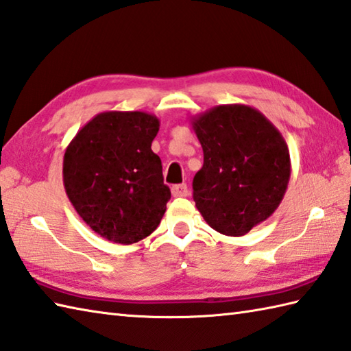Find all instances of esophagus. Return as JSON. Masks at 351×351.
Listing matches in <instances>:
<instances>
[{
    "mask_svg": "<svg viewBox=\"0 0 351 351\" xmlns=\"http://www.w3.org/2000/svg\"><path fill=\"white\" fill-rule=\"evenodd\" d=\"M171 195L175 197H185L189 196V189H187V184H178L171 187Z\"/></svg>",
    "mask_w": 351,
    "mask_h": 351,
    "instance_id": "esophagus-1",
    "label": "esophagus"
}]
</instances>
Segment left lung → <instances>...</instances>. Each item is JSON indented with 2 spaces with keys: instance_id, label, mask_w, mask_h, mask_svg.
<instances>
[{
  "instance_id": "left-lung-1",
  "label": "left lung",
  "mask_w": 351,
  "mask_h": 351,
  "mask_svg": "<svg viewBox=\"0 0 351 351\" xmlns=\"http://www.w3.org/2000/svg\"><path fill=\"white\" fill-rule=\"evenodd\" d=\"M204 149L193 199L214 230L241 237L278 210L291 176L285 138L259 110L217 106L191 116Z\"/></svg>"
}]
</instances>
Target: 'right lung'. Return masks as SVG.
I'll list each match as a JSON object with an SVG mask.
<instances>
[{"instance_id": "right-lung-1", "label": "right lung", "mask_w": 351, "mask_h": 351, "mask_svg": "<svg viewBox=\"0 0 351 351\" xmlns=\"http://www.w3.org/2000/svg\"><path fill=\"white\" fill-rule=\"evenodd\" d=\"M158 130V117L145 111H104L66 147V195L86 225L111 243L143 240L166 213L170 189L151 149Z\"/></svg>"}]
</instances>
